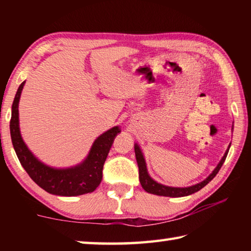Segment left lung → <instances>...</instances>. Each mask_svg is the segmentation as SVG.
I'll use <instances>...</instances> for the list:
<instances>
[{"label":"left lung","mask_w":251,"mask_h":251,"mask_svg":"<svg viewBox=\"0 0 251 251\" xmlns=\"http://www.w3.org/2000/svg\"><path fill=\"white\" fill-rule=\"evenodd\" d=\"M231 129H233V125H232ZM134 148H135L136 160H137V164H138L139 181H141V185H142V187L144 188V190H145V192L150 193V194L157 195V196L184 197V196H189V195L198 192V190H201V188H203V187H205L208 184V182L214 179V177L217 175L219 169L222 168V166H223L225 159H226V157L228 155V151H229V148H230V144H229L227 151H225L223 158L220 159L218 165L216 166L214 171H212L210 175L208 176L206 179H203L202 181L198 182V184L193 185V186H188V187H171V186H166V185L160 184V182H157L156 180L152 179V178L150 176V174H148L146 160H145V157H144V154H143V151L141 150V147H139L137 143H135Z\"/></svg>","instance_id":"1"}]
</instances>
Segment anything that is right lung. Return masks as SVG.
Returning a JSON list of instances; mask_svg holds the SVG:
<instances>
[{
  "mask_svg": "<svg viewBox=\"0 0 251 251\" xmlns=\"http://www.w3.org/2000/svg\"><path fill=\"white\" fill-rule=\"evenodd\" d=\"M24 85L25 80L20 85L15 94L10 122L12 144L21 165L41 188L52 195L72 197L93 193L100 184L104 163L114 139L121 133V128L115 126L99 136L82 163L66 168L49 166L28 150L21 135L19 103Z\"/></svg>",
  "mask_w": 251,
  "mask_h": 251,
  "instance_id": "1",
  "label": "right lung"
}]
</instances>
